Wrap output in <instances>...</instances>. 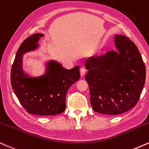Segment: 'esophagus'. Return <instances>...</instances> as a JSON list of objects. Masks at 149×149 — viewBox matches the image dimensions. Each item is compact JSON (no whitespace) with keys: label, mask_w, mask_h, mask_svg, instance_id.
Returning a JSON list of instances; mask_svg holds the SVG:
<instances>
[{"label":"esophagus","mask_w":149,"mask_h":149,"mask_svg":"<svg viewBox=\"0 0 149 149\" xmlns=\"http://www.w3.org/2000/svg\"><path fill=\"white\" fill-rule=\"evenodd\" d=\"M86 72V70L85 68H84V67L81 68V69H80V74H81V77L84 76Z\"/></svg>","instance_id":"34e87169"}]
</instances>
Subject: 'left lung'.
Segmentation results:
<instances>
[{
	"label": "left lung",
	"mask_w": 149,
	"mask_h": 149,
	"mask_svg": "<svg viewBox=\"0 0 149 149\" xmlns=\"http://www.w3.org/2000/svg\"><path fill=\"white\" fill-rule=\"evenodd\" d=\"M114 42L118 52L89 57L85 63L91 104L102 114H120L133 108L146 79L144 63L133 42L116 35Z\"/></svg>",
	"instance_id": "obj_1"
}]
</instances>
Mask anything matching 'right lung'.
<instances>
[{"mask_svg": "<svg viewBox=\"0 0 149 149\" xmlns=\"http://www.w3.org/2000/svg\"><path fill=\"white\" fill-rule=\"evenodd\" d=\"M42 34L36 33L19 47L11 70V84L21 104L29 113L49 116L63 112L68 89L80 78L79 67L67 70L54 61L47 63L46 73L31 77L22 70L23 55L36 49Z\"/></svg>", "mask_w": 149, "mask_h": 149, "instance_id": "add662e5", "label": "right lung"}]
</instances>
